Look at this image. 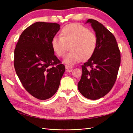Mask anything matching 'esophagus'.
<instances>
[{"instance_id":"34e87169","label":"esophagus","mask_w":133,"mask_h":133,"mask_svg":"<svg viewBox=\"0 0 133 133\" xmlns=\"http://www.w3.org/2000/svg\"><path fill=\"white\" fill-rule=\"evenodd\" d=\"M65 68H66V71H70V69H71L72 68V67L71 66H69V65H65Z\"/></svg>"}]
</instances>
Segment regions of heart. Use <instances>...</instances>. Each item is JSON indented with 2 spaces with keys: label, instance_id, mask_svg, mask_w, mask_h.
Returning a JSON list of instances; mask_svg holds the SVG:
<instances>
[{
  "label": "heart",
  "instance_id": "obj_1",
  "mask_svg": "<svg viewBox=\"0 0 133 133\" xmlns=\"http://www.w3.org/2000/svg\"><path fill=\"white\" fill-rule=\"evenodd\" d=\"M97 37L88 28L77 23L64 26L60 31V36H55L51 39V46L55 54L62 58L65 54L67 45L70 51L64 57V62L72 65L90 59L96 49Z\"/></svg>",
  "mask_w": 133,
  "mask_h": 133
}]
</instances>
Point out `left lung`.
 <instances>
[{
	"label": "left lung",
	"instance_id": "8db88e82",
	"mask_svg": "<svg viewBox=\"0 0 133 133\" xmlns=\"http://www.w3.org/2000/svg\"><path fill=\"white\" fill-rule=\"evenodd\" d=\"M98 39L93 55L82 65L78 90L84 97L96 100L109 92L116 82L120 65V51L114 35L102 24L88 19Z\"/></svg>",
	"mask_w": 133,
	"mask_h": 133
}]
</instances>
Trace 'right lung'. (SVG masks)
<instances>
[{
	"label": "right lung",
	"instance_id": "add662e5",
	"mask_svg": "<svg viewBox=\"0 0 133 133\" xmlns=\"http://www.w3.org/2000/svg\"><path fill=\"white\" fill-rule=\"evenodd\" d=\"M60 26L56 23L33 24L23 31L14 50L16 73L25 89L39 100L55 94L65 70L51 46Z\"/></svg>",
	"mask_w": 133,
	"mask_h": 133
}]
</instances>
